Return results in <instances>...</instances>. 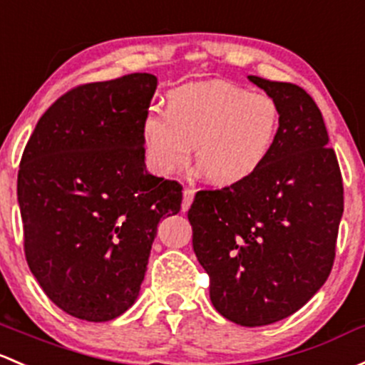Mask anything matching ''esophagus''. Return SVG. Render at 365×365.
Here are the masks:
<instances>
[{
	"label": "esophagus",
	"instance_id": "1",
	"mask_svg": "<svg viewBox=\"0 0 365 365\" xmlns=\"http://www.w3.org/2000/svg\"><path fill=\"white\" fill-rule=\"evenodd\" d=\"M194 194H195V190L190 189V187H187V189L183 190V202H182L183 212H187V210L190 208V205H192V201H194Z\"/></svg>",
	"mask_w": 365,
	"mask_h": 365
}]
</instances>
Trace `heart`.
I'll return each instance as SVG.
<instances>
[{"mask_svg":"<svg viewBox=\"0 0 365 365\" xmlns=\"http://www.w3.org/2000/svg\"><path fill=\"white\" fill-rule=\"evenodd\" d=\"M282 124L274 98L225 80L173 89L168 110L141 120L147 166L157 175L185 170L192 159L210 183L237 185L252 178L273 152Z\"/></svg>","mask_w":365,"mask_h":365,"instance_id":"1","label":"heart"}]
</instances>
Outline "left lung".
<instances>
[{"label": "left lung", "mask_w": 365, "mask_h": 365, "mask_svg": "<svg viewBox=\"0 0 365 365\" xmlns=\"http://www.w3.org/2000/svg\"><path fill=\"white\" fill-rule=\"evenodd\" d=\"M248 80L279 106L273 152L252 178L199 190L187 217L215 309L259 327L302 308L331 274L343 176L312 96L295 83Z\"/></svg>", "instance_id": "8db88e82"}]
</instances>
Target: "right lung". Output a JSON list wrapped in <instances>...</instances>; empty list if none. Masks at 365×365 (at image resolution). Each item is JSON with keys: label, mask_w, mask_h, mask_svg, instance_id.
<instances>
[{"label": "right lung", "mask_w": 365, "mask_h": 365, "mask_svg": "<svg viewBox=\"0 0 365 365\" xmlns=\"http://www.w3.org/2000/svg\"><path fill=\"white\" fill-rule=\"evenodd\" d=\"M155 89L150 73L73 87L22 153L26 260L53 304L80 320L131 308L160 218L180 212L182 185L145 168L141 120Z\"/></svg>", "instance_id": "obj_1"}]
</instances>
